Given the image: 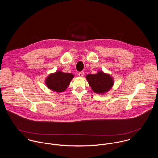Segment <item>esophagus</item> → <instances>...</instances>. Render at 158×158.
I'll use <instances>...</instances> for the list:
<instances>
[{
  "label": "esophagus",
  "mask_w": 158,
  "mask_h": 158,
  "mask_svg": "<svg viewBox=\"0 0 158 158\" xmlns=\"http://www.w3.org/2000/svg\"><path fill=\"white\" fill-rule=\"evenodd\" d=\"M83 75H84V72H80L78 73V76L80 77H83Z\"/></svg>",
  "instance_id": "1"
}]
</instances>
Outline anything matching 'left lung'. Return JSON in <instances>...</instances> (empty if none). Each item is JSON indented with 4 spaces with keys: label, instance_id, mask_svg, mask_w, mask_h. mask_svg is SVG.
Listing matches in <instances>:
<instances>
[{
    "label": "left lung",
    "instance_id": "1",
    "mask_svg": "<svg viewBox=\"0 0 158 158\" xmlns=\"http://www.w3.org/2000/svg\"><path fill=\"white\" fill-rule=\"evenodd\" d=\"M86 78L92 91L97 94H104L112 89L114 80L113 77L102 70H98L95 74H88Z\"/></svg>",
    "mask_w": 158,
    "mask_h": 158
}]
</instances>
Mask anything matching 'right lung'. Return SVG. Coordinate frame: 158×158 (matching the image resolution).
I'll return each instance as SVG.
<instances>
[{
  "instance_id": "add662e5",
  "label": "right lung",
  "mask_w": 158,
  "mask_h": 158,
  "mask_svg": "<svg viewBox=\"0 0 158 158\" xmlns=\"http://www.w3.org/2000/svg\"><path fill=\"white\" fill-rule=\"evenodd\" d=\"M73 77L72 73H65L60 70H56L45 78V85L50 90L62 92L67 89Z\"/></svg>"
}]
</instances>
